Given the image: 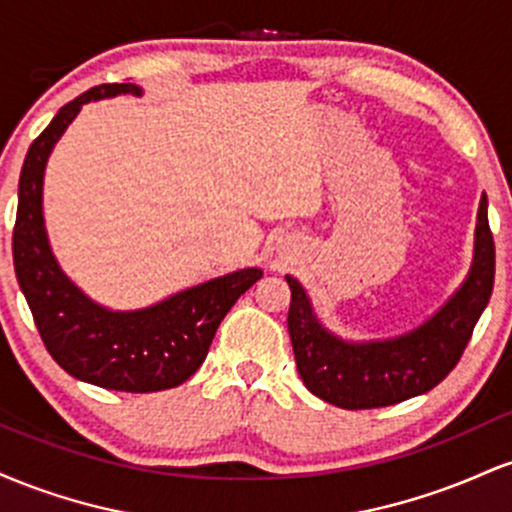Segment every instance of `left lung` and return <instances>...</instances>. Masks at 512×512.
Masks as SVG:
<instances>
[{
    "label": "left lung",
    "instance_id": "left-lung-1",
    "mask_svg": "<svg viewBox=\"0 0 512 512\" xmlns=\"http://www.w3.org/2000/svg\"><path fill=\"white\" fill-rule=\"evenodd\" d=\"M486 207L484 195L474 231L472 269L464 284L431 320L402 337L344 342L320 325L308 293L286 274L293 354L298 375L315 397L342 409L390 407L433 390L457 366L493 291L496 248Z\"/></svg>",
    "mask_w": 512,
    "mask_h": 512
}]
</instances>
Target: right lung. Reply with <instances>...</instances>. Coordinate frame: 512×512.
Here are the masks:
<instances>
[{"label":"right lung","instance_id":"1","mask_svg":"<svg viewBox=\"0 0 512 512\" xmlns=\"http://www.w3.org/2000/svg\"><path fill=\"white\" fill-rule=\"evenodd\" d=\"M127 93L137 84H101L52 117L28 149L19 178L14 269L45 349L76 380L120 392H158L197 373L233 303L262 279V269L216 276L142 310H108L69 281L52 255L43 219V175L52 146L81 105Z\"/></svg>","mask_w":512,"mask_h":512}]
</instances>
